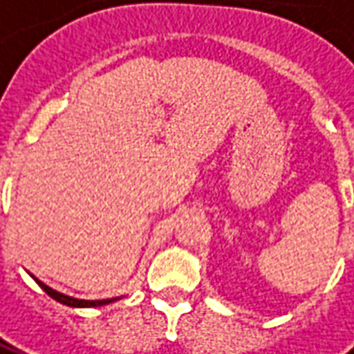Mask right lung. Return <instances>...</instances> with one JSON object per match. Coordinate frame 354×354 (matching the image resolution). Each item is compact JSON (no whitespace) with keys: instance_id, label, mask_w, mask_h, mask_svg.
<instances>
[{"instance_id":"obj_1","label":"right lung","mask_w":354,"mask_h":354,"mask_svg":"<svg viewBox=\"0 0 354 354\" xmlns=\"http://www.w3.org/2000/svg\"><path fill=\"white\" fill-rule=\"evenodd\" d=\"M38 283V287L44 290L48 297H52L54 300H57L59 304H66V306H71V308H96V306H104V304H110V302H116L120 300V297L116 298H106V300H83V298H73L67 297L64 292H57L56 288L48 287L46 283H42L40 279H36L35 275H30Z\"/></svg>"}]
</instances>
